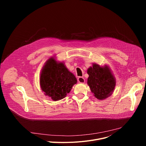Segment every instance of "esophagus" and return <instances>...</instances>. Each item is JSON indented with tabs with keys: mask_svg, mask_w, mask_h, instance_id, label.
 Masks as SVG:
<instances>
[{
	"mask_svg": "<svg viewBox=\"0 0 146 146\" xmlns=\"http://www.w3.org/2000/svg\"><path fill=\"white\" fill-rule=\"evenodd\" d=\"M77 81H78V82H80V83H84L85 81H86L84 78L82 77H79L77 78Z\"/></svg>",
	"mask_w": 146,
	"mask_h": 146,
	"instance_id": "1",
	"label": "esophagus"
}]
</instances>
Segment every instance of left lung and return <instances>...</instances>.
I'll return each mask as SVG.
<instances>
[{"label":"left lung","mask_w":146,"mask_h":146,"mask_svg":"<svg viewBox=\"0 0 146 146\" xmlns=\"http://www.w3.org/2000/svg\"><path fill=\"white\" fill-rule=\"evenodd\" d=\"M89 77L87 84L94 96L99 100H104L113 92L116 85L115 78L108 65L100 66L93 64L87 70Z\"/></svg>","instance_id":"left-lung-1"}]
</instances>
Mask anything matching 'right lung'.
<instances>
[{
	"mask_svg": "<svg viewBox=\"0 0 146 146\" xmlns=\"http://www.w3.org/2000/svg\"><path fill=\"white\" fill-rule=\"evenodd\" d=\"M77 81L74 75L55 56L50 57L41 69L40 85L44 95L54 101L66 96Z\"/></svg>",
	"mask_w": 146,
	"mask_h": 146,
	"instance_id": "add662e5",
	"label": "right lung"
}]
</instances>
